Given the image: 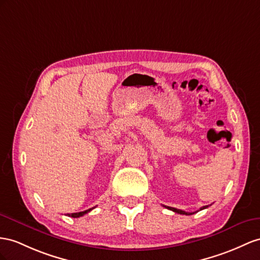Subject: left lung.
Segmentation results:
<instances>
[{
    "label": "left lung",
    "instance_id": "8db88e82",
    "mask_svg": "<svg viewBox=\"0 0 260 260\" xmlns=\"http://www.w3.org/2000/svg\"><path fill=\"white\" fill-rule=\"evenodd\" d=\"M165 208H167L168 210H171V211H174V212H176V213H179V214H183V215H192V214H194V213H197V212H199V211H197V212H184V211H182V210H178V209H176V208H171V206H166V205H164ZM208 208V205L206 206H202L201 209H200V211L201 210H204V209H206Z\"/></svg>",
    "mask_w": 260,
    "mask_h": 260
}]
</instances>
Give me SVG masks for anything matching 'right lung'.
I'll list each match as a JSON object with an SVG mask.
<instances>
[{"instance_id": "add662e5", "label": "right lung", "mask_w": 260, "mask_h": 260, "mask_svg": "<svg viewBox=\"0 0 260 260\" xmlns=\"http://www.w3.org/2000/svg\"><path fill=\"white\" fill-rule=\"evenodd\" d=\"M92 209H94V208H92ZM92 209L85 210V211H82V212H78V213H71V214H68V215L71 216V217H80V216H82V215L86 214V213H89Z\"/></svg>"}]
</instances>
